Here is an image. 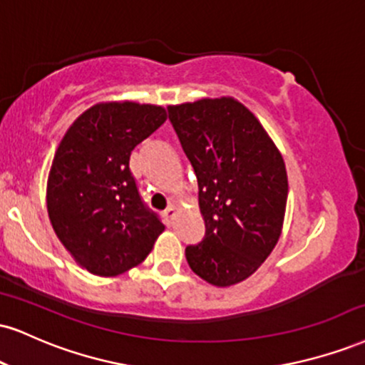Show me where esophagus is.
Instances as JSON below:
<instances>
[{"label":"esophagus","mask_w":365,"mask_h":365,"mask_svg":"<svg viewBox=\"0 0 365 365\" xmlns=\"http://www.w3.org/2000/svg\"><path fill=\"white\" fill-rule=\"evenodd\" d=\"M175 216H177V209L173 207V205H170L168 209H165L163 210V217H165V222L166 225H171V222H173V219H175Z\"/></svg>","instance_id":"34e87169"}]
</instances>
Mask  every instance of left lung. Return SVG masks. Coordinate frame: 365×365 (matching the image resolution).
I'll use <instances>...</instances> for the list:
<instances>
[{
  "label": "left lung",
  "mask_w": 365,
  "mask_h": 365,
  "mask_svg": "<svg viewBox=\"0 0 365 365\" xmlns=\"http://www.w3.org/2000/svg\"><path fill=\"white\" fill-rule=\"evenodd\" d=\"M168 118L194 166L205 221L185 257L217 287L253 274L277 245L287 204V171L257 117L235 98L168 107Z\"/></svg>",
  "instance_id": "obj_1"
}]
</instances>
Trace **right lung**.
<instances>
[{"instance_id":"1","label":"right lung","mask_w":365,"mask_h":365,"mask_svg":"<svg viewBox=\"0 0 365 365\" xmlns=\"http://www.w3.org/2000/svg\"><path fill=\"white\" fill-rule=\"evenodd\" d=\"M165 120L156 105L98 103L73 122L57 148L47 210L57 238L91 274L112 277L139 265L165 230L129 168L133 149Z\"/></svg>"}]
</instances>
